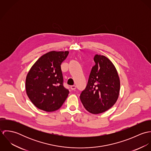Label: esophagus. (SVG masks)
Wrapping results in <instances>:
<instances>
[{"label": "esophagus", "instance_id": "esophagus-1", "mask_svg": "<svg viewBox=\"0 0 151 151\" xmlns=\"http://www.w3.org/2000/svg\"><path fill=\"white\" fill-rule=\"evenodd\" d=\"M70 88L71 90H74L76 89V86H70Z\"/></svg>", "mask_w": 151, "mask_h": 151}]
</instances>
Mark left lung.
<instances>
[{
	"label": "left lung",
	"mask_w": 151,
	"mask_h": 151,
	"mask_svg": "<svg viewBox=\"0 0 151 151\" xmlns=\"http://www.w3.org/2000/svg\"><path fill=\"white\" fill-rule=\"evenodd\" d=\"M86 89L80 95L81 101L87 111L99 114L108 110L116 102L120 83L112 62L103 55H96Z\"/></svg>",
	"instance_id": "1"
}]
</instances>
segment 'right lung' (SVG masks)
I'll list each match as a JSON object with an SVG mask.
<instances>
[{
  "mask_svg": "<svg viewBox=\"0 0 151 151\" xmlns=\"http://www.w3.org/2000/svg\"><path fill=\"white\" fill-rule=\"evenodd\" d=\"M68 51H51L32 66L25 80L27 94L32 103L46 111H53L60 108L69 93L63 86L60 65Z\"/></svg>",
  "mask_w": 151,
  "mask_h": 151,
  "instance_id": "1",
  "label": "right lung"
}]
</instances>
